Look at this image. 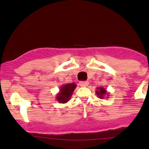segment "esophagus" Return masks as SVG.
<instances>
[{
	"label": "esophagus",
	"instance_id": "34e87169",
	"mask_svg": "<svg viewBox=\"0 0 149 149\" xmlns=\"http://www.w3.org/2000/svg\"><path fill=\"white\" fill-rule=\"evenodd\" d=\"M79 85H80V86L82 87H87L89 85V82L88 81H81L79 83Z\"/></svg>",
	"mask_w": 149,
	"mask_h": 149
}]
</instances>
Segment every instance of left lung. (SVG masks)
Listing matches in <instances>:
<instances>
[{
    "label": "left lung",
    "instance_id": "1",
    "mask_svg": "<svg viewBox=\"0 0 149 149\" xmlns=\"http://www.w3.org/2000/svg\"><path fill=\"white\" fill-rule=\"evenodd\" d=\"M95 93H96L97 96L100 99H103L104 98V97L109 96V93L107 92V90L106 89L104 88V87H98L97 88V90L95 91Z\"/></svg>",
    "mask_w": 149,
    "mask_h": 149
}]
</instances>
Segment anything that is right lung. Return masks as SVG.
<instances>
[{
    "label": "right lung",
    "instance_id": "obj_1",
    "mask_svg": "<svg viewBox=\"0 0 149 149\" xmlns=\"http://www.w3.org/2000/svg\"><path fill=\"white\" fill-rule=\"evenodd\" d=\"M76 87L77 85L74 83H67L62 85L60 88V91L56 95L57 101L62 104L68 102L71 98Z\"/></svg>",
    "mask_w": 149,
    "mask_h": 149
}]
</instances>
